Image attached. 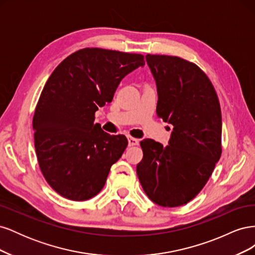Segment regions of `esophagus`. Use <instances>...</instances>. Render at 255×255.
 Masks as SVG:
<instances>
[{"mask_svg": "<svg viewBox=\"0 0 255 255\" xmlns=\"http://www.w3.org/2000/svg\"><path fill=\"white\" fill-rule=\"evenodd\" d=\"M128 145H129V146H133V145L139 144V139H137V138H134V137H128Z\"/></svg>", "mask_w": 255, "mask_h": 255, "instance_id": "1", "label": "esophagus"}]
</instances>
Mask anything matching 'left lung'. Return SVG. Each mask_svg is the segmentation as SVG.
I'll return each instance as SVG.
<instances>
[{
	"instance_id": "1",
	"label": "left lung",
	"mask_w": 255,
	"mask_h": 255,
	"mask_svg": "<svg viewBox=\"0 0 255 255\" xmlns=\"http://www.w3.org/2000/svg\"><path fill=\"white\" fill-rule=\"evenodd\" d=\"M145 60L156 83L157 117L173 126L169 144L140 141L136 167L145 195L164 207L186 204L212 175L221 156V110L212 82L196 64L177 56Z\"/></svg>"
}]
</instances>
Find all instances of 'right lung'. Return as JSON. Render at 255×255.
<instances>
[{"instance_id":"obj_1","label":"right lung","mask_w":255,"mask_h":255,"mask_svg":"<svg viewBox=\"0 0 255 255\" xmlns=\"http://www.w3.org/2000/svg\"><path fill=\"white\" fill-rule=\"evenodd\" d=\"M144 66L141 54L99 48L72 53L45 83L33 118L38 164L61 197L98 195L128 146L125 135L105 133L95 113L113 101L121 80Z\"/></svg>"}]
</instances>
